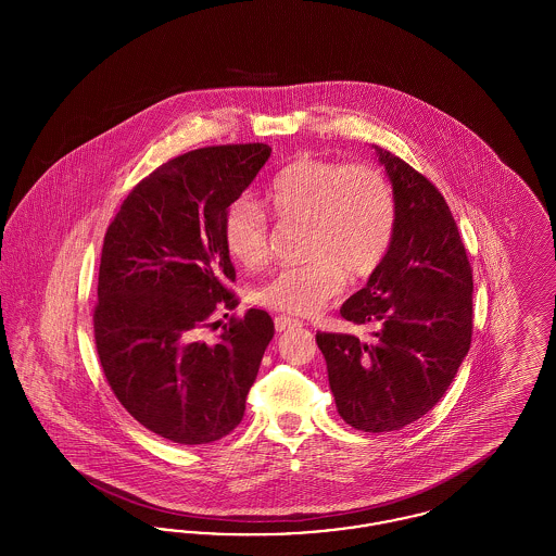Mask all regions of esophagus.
I'll list each match as a JSON object with an SVG mask.
<instances>
[{
	"label": "esophagus",
	"mask_w": 556,
	"mask_h": 556,
	"mask_svg": "<svg viewBox=\"0 0 556 556\" xmlns=\"http://www.w3.org/2000/svg\"><path fill=\"white\" fill-rule=\"evenodd\" d=\"M295 327H302V323L298 320V318L286 317V315H281V317H275V329L281 333V331H288V329H295Z\"/></svg>",
	"instance_id": "1"
}]
</instances>
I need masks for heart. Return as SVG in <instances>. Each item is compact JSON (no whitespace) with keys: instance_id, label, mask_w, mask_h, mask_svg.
<instances>
[{"instance_id":"b5f03b06","label":"heart","mask_w":556,"mask_h":556,"mask_svg":"<svg viewBox=\"0 0 556 556\" xmlns=\"http://www.w3.org/2000/svg\"><path fill=\"white\" fill-rule=\"evenodd\" d=\"M265 204L286 223H304L308 263L283 266L256 290L273 311L313 315L350 279L369 277L383 263L394 231L396 202L386 177L369 164L300 156L265 187ZM223 239L245 268L265 263L268 218L258 202L239 198L225 212Z\"/></svg>"}]
</instances>
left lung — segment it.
<instances>
[{
    "label": "left lung",
    "instance_id": "8db88e82",
    "mask_svg": "<svg viewBox=\"0 0 556 556\" xmlns=\"http://www.w3.org/2000/svg\"><path fill=\"white\" fill-rule=\"evenodd\" d=\"M396 202V231L367 286L340 315L372 325L369 342L318 331L329 388L345 424L397 431L446 394L471 345L473 273L444 195L392 152L370 146Z\"/></svg>",
    "mask_w": 556,
    "mask_h": 556
}]
</instances>
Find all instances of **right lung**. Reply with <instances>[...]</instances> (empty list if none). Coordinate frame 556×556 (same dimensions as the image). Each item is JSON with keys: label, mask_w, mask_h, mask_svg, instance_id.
Here are the masks:
<instances>
[{"label": "right lung", "mask_w": 556, "mask_h": 556, "mask_svg": "<svg viewBox=\"0 0 556 556\" xmlns=\"http://www.w3.org/2000/svg\"><path fill=\"white\" fill-rule=\"evenodd\" d=\"M270 156L265 143L187 152L132 189L108 227L96 348L108 383L132 419L175 444H211L243 419L273 318L250 308L202 338L236 268L223 218Z\"/></svg>", "instance_id": "right-lung-1"}]
</instances>
